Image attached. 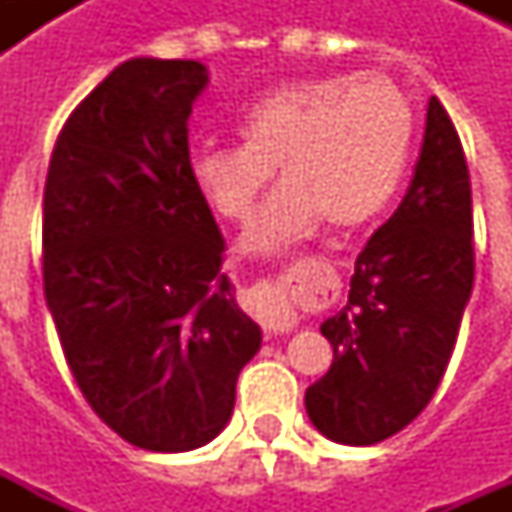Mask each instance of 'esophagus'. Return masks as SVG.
I'll return each mask as SVG.
<instances>
[{"instance_id":"esophagus-1","label":"esophagus","mask_w":512,"mask_h":512,"mask_svg":"<svg viewBox=\"0 0 512 512\" xmlns=\"http://www.w3.org/2000/svg\"><path fill=\"white\" fill-rule=\"evenodd\" d=\"M279 332H288V326H282V329H279ZM274 334H277V329H274Z\"/></svg>"}]
</instances>
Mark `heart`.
Segmentation results:
<instances>
[{
	"label": "heart",
	"instance_id": "b5f03b06",
	"mask_svg": "<svg viewBox=\"0 0 512 512\" xmlns=\"http://www.w3.org/2000/svg\"><path fill=\"white\" fill-rule=\"evenodd\" d=\"M238 145H202L189 172L213 211L244 222L279 164L282 186L238 241L244 255H277L323 219L359 227L392 202L408 169L417 115L384 73L282 84L246 109Z\"/></svg>",
	"mask_w": 512,
	"mask_h": 512
}]
</instances>
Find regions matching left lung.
<instances>
[{
	"mask_svg": "<svg viewBox=\"0 0 512 512\" xmlns=\"http://www.w3.org/2000/svg\"><path fill=\"white\" fill-rule=\"evenodd\" d=\"M472 285L469 167L430 95L406 197L356 257L348 304L321 323L334 359L304 395L312 425L351 447L406 428L441 384Z\"/></svg>",
	"mask_w": 512,
	"mask_h": 512,
	"instance_id": "1",
	"label": "left lung"
}]
</instances>
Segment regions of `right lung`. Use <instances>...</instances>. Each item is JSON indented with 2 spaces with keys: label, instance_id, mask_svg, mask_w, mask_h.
Masks as SVG:
<instances>
[{
  "label": "right lung",
  "instance_id": "obj_1",
  "mask_svg": "<svg viewBox=\"0 0 512 512\" xmlns=\"http://www.w3.org/2000/svg\"><path fill=\"white\" fill-rule=\"evenodd\" d=\"M205 84L197 60L117 65L68 117L43 191V290L68 367L95 414L150 452L216 439L263 343L189 172Z\"/></svg>",
  "mask_w": 512,
  "mask_h": 512
}]
</instances>
